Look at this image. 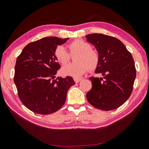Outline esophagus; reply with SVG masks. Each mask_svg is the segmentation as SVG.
I'll return each instance as SVG.
<instances>
[{
	"mask_svg": "<svg viewBox=\"0 0 149 149\" xmlns=\"http://www.w3.org/2000/svg\"><path fill=\"white\" fill-rule=\"evenodd\" d=\"M81 78H74V81L76 83V84H77V83H79V81H81Z\"/></svg>",
	"mask_w": 149,
	"mask_h": 149,
	"instance_id": "1",
	"label": "esophagus"
}]
</instances>
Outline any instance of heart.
<instances>
[{"label":"heart","mask_w":149,"mask_h":149,"mask_svg":"<svg viewBox=\"0 0 149 149\" xmlns=\"http://www.w3.org/2000/svg\"><path fill=\"white\" fill-rule=\"evenodd\" d=\"M72 55L77 54L75 58V64H68L63 66L61 74L64 76L79 78L86 72L88 68L94 70L99 64V55L87 42L82 39H77L68 45ZM58 62L62 65L66 64L70 60V55L65 48L59 45L54 52Z\"/></svg>","instance_id":"1"}]
</instances>
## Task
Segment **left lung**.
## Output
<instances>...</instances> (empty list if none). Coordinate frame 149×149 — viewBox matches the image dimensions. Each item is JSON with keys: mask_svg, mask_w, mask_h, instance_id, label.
<instances>
[{"mask_svg": "<svg viewBox=\"0 0 149 149\" xmlns=\"http://www.w3.org/2000/svg\"><path fill=\"white\" fill-rule=\"evenodd\" d=\"M99 55L95 72L102 77H91L92 87L87 93L88 102L98 109L108 111L126 102L133 91L136 70L132 54L122 42L102 33L86 36Z\"/></svg>", "mask_w": 149, "mask_h": 149, "instance_id": "left-lung-1", "label": "left lung"}]
</instances>
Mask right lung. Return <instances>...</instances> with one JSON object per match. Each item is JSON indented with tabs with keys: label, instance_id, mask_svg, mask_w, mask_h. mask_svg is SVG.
Wrapping results in <instances>:
<instances>
[{
	"label": "right lung",
	"instance_id": "right-lung-1",
	"mask_svg": "<svg viewBox=\"0 0 149 149\" xmlns=\"http://www.w3.org/2000/svg\"><path fill=\"white\" fill-rule=\"evenodd\" d=\"M69 38L48 37L31 42L17 58L14 81L20 100L39 114H50L64 104L68 89L75 82L72 77H55L60 65L54 52Z\"/></svg>",
	"mask_w": 149,
	"mask_h": 149
}]
</instances>
